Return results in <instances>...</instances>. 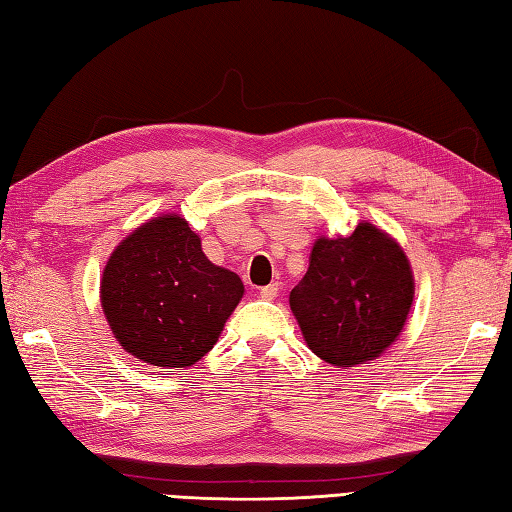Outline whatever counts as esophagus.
Instances as JSON below:
<instances>
[{"label": "esophagus", "instance_id": "1", "mask_svg": "<svg viewBox=\"0 0 512 512\" xmlns=\"http://www.w3.org/2000/svg\"><path fill=\"white\" fill-rule=\"evenodd\" d=\"M259 295H262V299H275L279 295V284H268L264 286L262 290H259Z\"/></svg>", "mask_w": 512, "mask_h": 512}]
</instances>
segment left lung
<instances>
[{"mask_svg": "<svg viewBox=\"0 0 512 512\" xmlns=\"http://www.w3.org/2000/svg\"><path fill=\"white\" fill-rule=\"evenodd\" d=\"M411 301L407 255L367 222L350 237H319L308 273L290 292L303 339L336 367H354L383 354L398 339Z\"/></svg>", "mask_w": 512, "mask_h": 512, "instance_id": "8db88e82", "label": "left lung"}]
</instances>
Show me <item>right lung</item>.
Returning <instances> with one entry per match:
<instances>
[{
	"label": "right lung",
	"mask_w": 512,
	"mask_h": 512,
	"mask_svg": "<svg viewBox=\"0 0 512 512\" xmlns=\"http://www.w3.org/2000/svg\"><path fill=\"white\" fill-rule=\"evenodd\" d=\"M242 295V279L206 259L180 215L156 217L125 237L101 281L118 343L165 369L191 367L211 352Z\"/></svg>",
	"instance_id": "obj_1"
}]
</instances>
